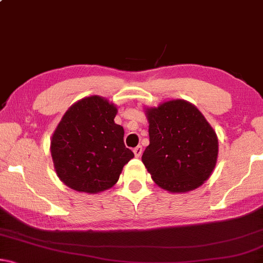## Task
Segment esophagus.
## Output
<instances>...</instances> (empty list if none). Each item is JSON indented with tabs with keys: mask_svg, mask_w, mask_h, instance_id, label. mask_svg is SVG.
I'll use <instances>...</instances> for the list:
<instances>
[{
	"mask_svg": "<svg viewBox=\"0 0 263 263\" xmlns=\"http://www.w3.org/2000/svg\"><path fill=\"white\" fill-rule=\"evenodd\" d=\"M134 153H135V156H136V157H139V156H141V155H142V153H143L142 146H141V145L136 146V148L134 149Z\"/></svg>",
	"mask_w": 263,
	"mask_h": 263,
	"instance_id": "obj_1",
	"label": "esophagus"
}]
</instances>
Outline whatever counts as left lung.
I'll list each match as a JSON object with an SVG mask.
<instances>
[{
  "mask_svg": "<svg viewBox=\"0 0 263 263\" xmlns=\"http://www.w3.org/2000/svg\"><path fill=\"white\" fill-rule=\"evenodd\" d=\"M150 144L142 161L153 180L171 192L201 186L218 159V137L194 104L168 101L146 109Z\"/></svg>",
  "mask_w": 263,
  "mask_h": 263,
  "instance_id": "1",
  "label": "left lung"
}]
</instances>
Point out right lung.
I'll use <instances>...</instances> for the list:
<instances>
[{"label":"right lung","instance_id":"add662e5","mask_svg":"<svg viewBox=\"0 0 263 263\" xmlns=\"http://www.w3.org/2000/svg\"><path fill=\"white\" fill-rule=\"evenodd\" d=\"M117 107L100 96L78 101L62 117L51 139L58 177L76 191L97 194L117 183L134 157L124 128L114 122Z\"/></svg>","mask_w":263,"mask_h":263}]
</instances>
